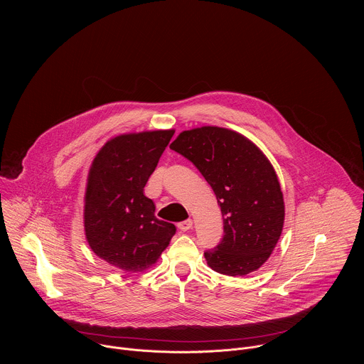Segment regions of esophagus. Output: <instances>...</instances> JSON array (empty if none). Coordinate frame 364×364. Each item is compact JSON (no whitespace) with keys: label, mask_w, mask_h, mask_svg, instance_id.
Returning a JSON list of instances; mask_svg holds the SVG:
<instances>
[{"label":"esophagus","mask_w":364,"mask_h":364,"mask_svg":"<svg viewBox=\"0 0 364 364\" xmlns=\"http://www.w3.org/2000/svg\"><path fill=\"white\" fill-rule=\"evenodd\" d=\"M193 227V221L189 218V220H185V221H181V223H178V228L181 230V231H188V230H191Z\"/></svg>","instance_id":"esophagus-1"}]
</instances>
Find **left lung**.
<instances>
[{
    "label": "left lung",
    "instance_id": "8db88e82",
    "mask_svg": "<svg viewBox=\"0 0 364 364\" xmlns=\"http://www.w3.org/2000/svg\"><path fill=\"white\" fill-rule=\"evenodd\" d=\"M205 176L221 208L224 237L208 264L245 276L269 259L283 230L284 200L273 165L250 139L224 127L182 132L169 146Z\"/></svg>",
    "mask_w": 364,
    "mask_h": 364
}]
</instances>
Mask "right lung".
I'll return each instance as SVG.
<instances>
[{"instance_id": "1", "label": "right lung", "mask_w": 364, "mask_h": 364, "mask_svg": "<svg viewBox=\"0 0 364 364\" xmlns=\"http://www.w3.org/2000/svg\"><path fill=\"white\" fill-rule=\"evenodd\" d=\"M175 130L120 134L94 158L84 198L85 238L97 257L124 273L156 263L176 228L158 220L144 195L159 156Z\"/></svg>"}]
</instances>
